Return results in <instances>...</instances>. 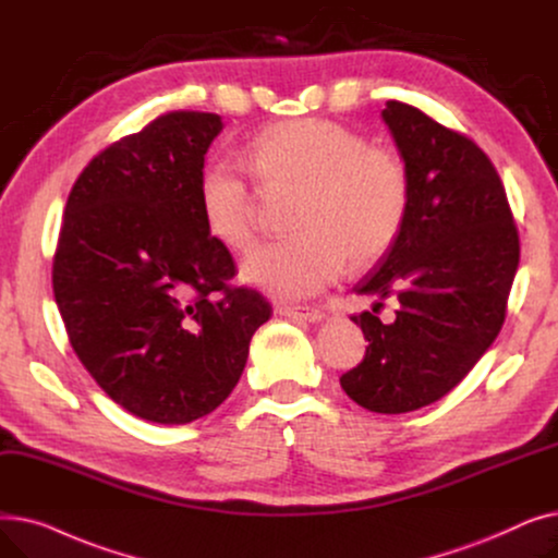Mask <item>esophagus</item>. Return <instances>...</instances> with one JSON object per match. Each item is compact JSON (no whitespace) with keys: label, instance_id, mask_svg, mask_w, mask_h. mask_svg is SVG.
<instances>
[{"label":"esophagus","instance_id":"obj_1","mask_svg":"<svg viewBox=\"0 0 558 558\" xmlns=\"http://www.w3.org/2000/svg\"><path fill=\"white\" fill-rule=\"evenodd\" d=\"M276 314L289 316V318H303V320H310V324H318V320L326 316V312L320 310V307H316V305H296V307L278 305Z\"/></svg>","mask_w":558,"mask_h":558}]
</instances>
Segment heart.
<instances>
[{"label": "heart", "instance_id": "b5f03b06", "mask_svg": "<svg viewBox=\"0 0 558 558\" xmlns=\"http://www.w3.org/2000/svg\"><path fill=\"white\" fill-rule=\"evenodd\" d=\"M248 165L267 194H296L294 238L253 248L246 282L278 299H305L339 278L345 259L357 269L383 259L400 238L412 183L404 160L330 120L267 126L248 146ZM198 201L213 238L244 251L255 240L257 192L248 169L213 160L201 173Z\"/></svg>", "mask_w": 558, "mask_h": 558}]
</instances>
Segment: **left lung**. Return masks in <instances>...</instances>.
Segmentation results:
<instances>
[{
	"instance_id": "1",
	"label": "left lung",
	"mask_w": 558,
	"mask_h": 558,
	"mask_svg": "<svg viewBox=\"0 0 558 558\" xmlns=\"http://www.w3.org/2000/svg\"><path fill=\"white\" fill-rule=\"evenodd\" d=\"M383 120L412 196L400 238L355 291L377 307L393 301L396 318L353 316L368 345L339 383L368 412L404 414L452 391L502 330L520 240L500 175L473 140L400 101H387Z\"/></svg>"
}]
</instances>
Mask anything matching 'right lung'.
I'll use <instances>...</instances> for the list:
<instances>
[{
    "label": "right lung",
    "mask_w": 558,
    "mask_h": 558,
    "mask_svg": "<svg viewBox=\"0 0 558 558\" xmlns=\"http://www.w3.org/2000/svg\"><path fill=\"white\" fill-rule=\"evenodd\" d=\"M215 112H167L76 179L53 255V296L76 357L137 418L185 425L240 383L269 301L230 287L234 259L205 228L198 183Z\"/></svg>",
    "instance_id": "right-lung-1"
}]
</instances>
